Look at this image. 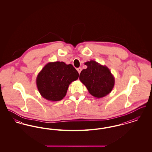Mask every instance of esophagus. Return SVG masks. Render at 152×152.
<instances>
[{"instance_id": "obj_1", "label": "esophagus", "mask_w": 152, "mask_h": 152, "mask_svg": "<svg viewBox=\"0 0 152 152\" xmlns=\"http://www.w3.org/2000/svg\"><path fill=\"white\" fill-rule=\"evenodd\" d=\"M77 71H78V72H79V73H80V72H81V68H78L77 69Z\"/></svg>"}]
</instances>
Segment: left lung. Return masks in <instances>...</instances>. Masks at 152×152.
I'll list each match as a JSON object with an SVG mask.
<instances>
[{"mask_svg":"<svg viewBox=\"0 0 152 152\" xmlns=\"http://www.w3.org/2000/svg\"><path fill=\"white\" fill-rule=\"evenodd\" d=\"M87 69H83L79 79L92 96L100 99L108 95L115 86V77L108 68L94 60L84 63Z\"/></svg>","mask_w":152,"mask_h":152,"instance_id":"left-lung-1","label":"left lung"}]
</instances>
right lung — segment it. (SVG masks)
I'll return each mask as SVG.
<instances>
[{
    "label": "right lung",
    "instance_id": "right-lung-1",
    "mask_svg": "<svg viewBox=\"0 0 152 152\" xmlns=\"http://www.w3.org/2000/svg\"><path fill=\"white\" fill-rule=\"evenodd\" d=\"M79 74L72 64L63 61L50 62L38 73L36 79L37 89L47 100H61L66 94L69 84Z\"/></svg>",
    "mask_w": 152,
    "mask_h": 152
}]
</instances>
